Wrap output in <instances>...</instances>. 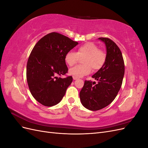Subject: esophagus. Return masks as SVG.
Returning a JSON list of instances; mask_svg holds the SVG:
<instances>
[{"label":"esophagus","mask_w":148,"mask_h":148,"mask_svg":"<svg viewBox=\"0 0 148 148\" xmlns=\"http://www.w3.org/2000/svg\"><path fill=\"white\" fill-rule=\"evenodd\" d=\"M78 78V77H74V76H73V79H74V80H75V79H77Z\"/></svg>","instance_id":"1"}]
</instances>
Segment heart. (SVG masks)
<instances>
[{
  "label": "heart",
  "instance_id": "b5f03b06",
  "mask_svg": "<svg viewBox=\"0 0 148 148\" xmlns=\"http://www.w3.org/2000/svg\"><path fill=\"white\" fill-rule=\"evenodd\" d=\"M83 59L82 65H77L69 70V73L76 77H82L90 73L91 68L94 70L101 69L104 65L106 53L99 49L96 44L92 42H87L79 46L77 53L69 51L66 53L64 59L66 64L69 66L74 65L79 57Z\"/></svg>",
  "mask_w": 148,
  "mask_h": 148
}]
</instances>
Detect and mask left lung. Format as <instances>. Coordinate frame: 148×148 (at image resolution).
Masks as SVG:
<instances>
[{
    "label": "left lung",
    "mask_w": 148,
    "mask_h": 148,
    "mask_svg": "<svg viewBox=\"0 0 148 148\" xmlns=\"http://www.w3.org/2000/svg\"><path fill=\"white\" fill-rule=\"evenodd\" d=\"M106 47V59L101 69L92 76L97 81H85L79 92L82 105L90 110L104 108L112 102L120 90L125 73L122 53L113 41L99 38Z\"/></svg>",
    "instance_id": "obj_1"
}]
</instances>
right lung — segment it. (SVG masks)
Returning <instances> with one entry per match:
<instances>
[{"label":"right lung","mask_w":148,"mask_h":148,"mask_svg":"<svg viewBox=\"0 0 148 148\" xmlns=\"http://www.w3.org/2000/svg\"><path fill=\"white\" fill-rule=\"evenodd\" d=\"M78 44L53 32L44 36L33 47L26 65V79L31 95L42 105L55 106L65 96L73 78L60 77L68 72L64 57Z\"/></svg>","instance_id":"add662e5"}]
</instances>
